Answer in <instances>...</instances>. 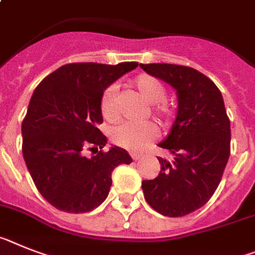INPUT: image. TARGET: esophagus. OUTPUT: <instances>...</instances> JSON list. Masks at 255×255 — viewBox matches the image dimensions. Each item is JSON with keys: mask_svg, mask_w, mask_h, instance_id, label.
Instances as JSON below:
<instances>
[{"mask_svg": "<svg viewBox=\"0 0 255 255\" xmlns=\"http://www.w3.org/2000/svg\"><path fill=\"white\" fill-rule=\"evenodd\" d=\"M131 157L133 160H138L141 158V155L140 154H131Z\"/></svg>", "mask_w": 255, "mask_h": 255, "instance_id": "obj_1", "label": "esophagus"}]
</instances>
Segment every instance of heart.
I'll list each match as a JSON object with an SVG mask.
<instances>
[{
  "label": "heart",
  "instance_id": "heart-1",
  "mask_svg": "<svg viewBox=\"0 0 255 255\" xmlns=\"http://www.w3.org/2000/svg\"><path fill=\"white\" fill-rule=\"evenodd\" d=\"M134 88L147 104H150L149 111L153 117L158 118L160 122H167L171 117V108L164 102L167 96V89L158 78L149 74H140L133 80ZM100 111L105 121L113 122L118 118L117 98L115 88L108 87L102 92L100 98ZM158 128L154 123L132 124L124 123L117 126L110 131L111 142L117 146L128 151L144 150L154 138L157 137Z\"/></svg>",
  "mask_w": 255,
  "mask_h": 255
}]
</instances>
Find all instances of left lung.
<instances>
[{
	"label": "left lung",
	"mask_w": 255,
	"mask_h": 255,
	"mask_svg": "<svg viewBox=\"0 0 255 255\" xmlns=\"http://www.w3.org/2000/svg\"><path fill=\"white\" fill-rule=\"evenodd\" d=\"M140 67L176 89V121L159 144L175 155L158 157L160 172L141 187L146 202L164 217H184L215 193L231 153V124L219 88L188 66L149 63Z\"/></svg>",
	"instance_id": "obj_1"
}]
</instances>
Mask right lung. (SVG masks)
Instances as JSON below:
<instances>
[{
	"instance_id": "1",
	"label": "right lung",
	"mask_w": 255,
	"mask_h": 255,
	"mask_svg": "<svg viewBox=\"0 0 255 255\" xmlns=\"http://www.w3.org/2000/svg\"><path fill=\"white\" fill-rule=\"evenodd\" d=\"M137 62L68 63L36 87L22 123V151L32 180L49 204L66 213H88L106 200L111 174L132 158L124 149L102 147L100 98ZM102 150L92 158L85 150Z\"/></svg>"
}]
</instances>
